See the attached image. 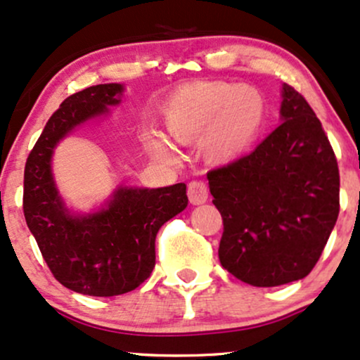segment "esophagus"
Listing matches in <instances>:
<instances>
[{
    "instance_id": "esophagus-1",
    "label": "esophagus",
    "mask_w": 360,
    "mask_h": 360,
    "mask_svg": "<svg viewBox=\"0 0 360 360\" xmlns=\"http://www.w3.org/2000/svg\"><path fill=\"white\" fill-rule=\"evenodd\" d=\"M188 198L191 205H202L207 201V186L202 181H191L188 184Z\"/></svg>"
}]
</instances>
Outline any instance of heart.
<instances>
[{
	"mask_svg": "<svg viewBox=\"0 0 360 360\" xmlns=\"http://www.w3.org/2000/svg\"><path fill=\"white\" fill-rule=\"evenodd\" d=\"M265 117V98L253 86L226 82H202L181 89L166 110L167 127L179 142L202 137L205 154L214 162H229L248 150ZM150 146L161 154H176V147L161 134Z\"/></svg>",
	"mask_w": 360,
	"mask_h": 360,
	"instance_id": "b5f03b06",
	"label": "heart"
}]
</instances>
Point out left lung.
Masks as SVG:
<instances>
[{"label":"left lung","mask_w":360,"mask_h":360,"mask_svg":"<svg viewBox=\"0 0 360 360\" xmlns=\"http://www.w3.org/2000/svg\"><path fill=\"white\" fill-rule=\"evenodd\" d=\"M281 122L253 153L207 172L223 218L219 262L253 287L307 276L339 216V166L309 102L283 84Z\"/></svg>","instance_id":"1"}]
</instances>
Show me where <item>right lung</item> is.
<instances>
[{"instance_id": "add662e5", "label": "right lung", "mask_w": 360, "mask_h": 360, "mask_svg": "<svg viewBox=\"0 0 360 360\" xmlns=\"http://www.w3.org/2000/svg\"><path fill=\"white\" fill-rule=\"evenodd\" d=\"M120 84L94 85L67 97L50 117L25 166L23 213L41 257L63 287L92 297L136 290L155 265V235L188 206L186 184L119 188L105 207L73 216L51 174V154L77 125L120 102Z\"/></svg>"}]
</instances>
